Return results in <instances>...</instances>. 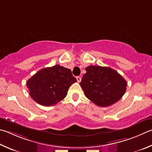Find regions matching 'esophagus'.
I'll use <instances>...</instances> for the list:
<instances>
[{
	"label": "esophagus",
	"instance_id": "esophagus-1",
	"mask_svg": "<svg viewBox=\"0 0 152 152\" xmlns=\"http://www.w3.org/2000/svg\"><path fill=\"white\" fill-rule=\"evenodd\" d=\"M76 80H77V81H78V82H80L82 78H81L80 76H77L76 77Z\"/></svg>",
	"mask_w": 152,
	"mask_h": 152
}]
</instances>
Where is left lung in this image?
Instances as JSON below:
<instances>
[{
  "label": "left lung",
  "mask_w": 152,
  "mask_h": 152,
  "mask_svg": "<svg viewBox=\"0 0 152 152\" xmlns=\"http://www.w3.org/2000/svg\"><path fill=\"white\" fill-rule=\"evenodd\" d=\"M86 70L80 84L86 96L97 106H111L125 94L127 82L118 72L100 66H89Z\"/></svg>",
  "instance_id": "1"
}]
</instances>
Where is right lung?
Segmentation results:
<instances>
[{"mask_svg": "<svg viewBox=\"0 0 152 152\" xmlns=\"http://www.w3.org/2000/svg\"><path fill=\"white\" fill-rule=\"evenodd\" d=\"M77 80L68 68L60 65L43 68L26 82L30 96L42 106L56 104L67 95L68 88Z\"/></svg>", "mask_w": 152, "mask_h": 152, "instance_id": "add662e5", "label": "right lung"}]
</instances>
